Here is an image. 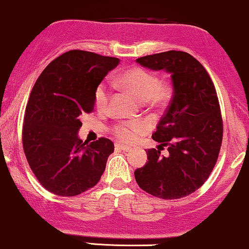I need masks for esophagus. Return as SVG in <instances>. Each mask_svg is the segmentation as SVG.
Instances as JSON below:
<instances>
[{"label": "esophagus", "instance_id": "34e87169", "mask_svg": "<svg viewBox=\"0 0 249 249\" xmlns=\"http://www.w3.org/2000/svg\"><path fill=\"white\" fill-rule=\"evenodd\" d=\"M115 147L118 148V149H121V150H124V151H128V150H130V147H129V145H124V144H122V143H116Z\"/></svg>", "mask_w": 249, "mask_h": 249}]
</instances>
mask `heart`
Segmentation results:
<instances>
[{
	"mask_svg": "<svg viewBox=\"0 0 249 249\" xmlns=\"http://www.w3.org/2000/svg\"><path fill=\"white\" fill-rule=\"evenodd\" d=\"M122 86L134 96H136L140 101L147 102L154 107H160L165 105L171 98L172 89L169 84L160 83L159 75L155 73L142 69V67H134L128 70L122 74ZM110 99V87L108 83H101L98 85L94 92V105L96 109L105 112L108 108ZM148 129L145 122L127 121L119 122L112 127L113 135L122 142H133L137 136L142 135Z\"/></svg>",
	"mask_w": 249,
	"mask_h": 249,
	"instance_id": "b5f03b06",
	"label": "heart"
}]
</instances>
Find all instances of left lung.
<instances>
[{
  "instance_id": "obj_1",
  "label": "left lung",
  "mask_w": 249,
  "mask_h": 249,
  "mask_svg": "<svg viewBox=\"0 0 249 249\" xmlns=\"http://www.w3.org/2000/svg\"><path fill=\"white\" fill-rule=\"evenodd\" d=\"M140 65L171 74L174 95L153 134L159 149L134 175L139 186L162 199H179L206 182L218 160L224 124L214 85L201 64L183 51L137 58ZM168 148L165 157L160 154Z\"/></svg>"
}]
</instances>
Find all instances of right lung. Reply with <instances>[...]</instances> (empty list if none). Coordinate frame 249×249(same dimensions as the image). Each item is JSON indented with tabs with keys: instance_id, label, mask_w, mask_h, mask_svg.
Masks as SVG:
<instances>
[{
	"instance_id": "1",
	"label": "right lung",
	"mask_w": 249,
	"mask_h": 249,
	"mask_svg": "<svg viewBox=\"0 0 249 249\" xmlns=\"http://www.w3.org/2000/svg\"><path fill=\"white\" fill-rule=\"evenodd\" d=\"M118 58L71 50L52 60L35 83L24 113L22 142L43 188L74 197L98 184L114 143L78 137L84 114L94 109V92Z\"/></svg>"
}]
</instances>
